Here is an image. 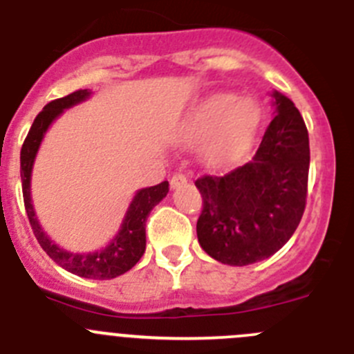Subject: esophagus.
<instances>
[{"mask_svg":"<svg viewBox=\"0 0 354 354\" xmlns=\"http://www.w3.org/2000/svg\"><path fill=\"white\" fill-rule=\"evenodd\" d=\"M187 180V177H186V174H183V171H177V174H174V177H171V187H180L183 186L184 183H186Z\"/></svg>","mask_w":354,"mask_h":354,"instance_id":"34e87169","label":"esophagus"}]
</instances>
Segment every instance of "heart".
Returning a JSON list of instances; mask_svg holds the SVG:
<instances>
[{"label":"heart","mask_w":354,"mask_h":354,"mask_svg":"<svg viewBox=\"0 0 354 354\" xmlns=\"http://www.w3.org/2000/svg\"><path fill=\"white\" fill-rule=\"evenodd\" d=\"M259 108L248 99L234 93H214L189 111L184 120L186 142L207 140L205 156L211 161H223L245 149L259 124Z\"/></svg>","instance_id":"1"}]
</instances>
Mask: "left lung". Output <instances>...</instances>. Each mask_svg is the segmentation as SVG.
<instances>
[{
  "instance_id": "left-lung-1",
  "label": "left lung",
  "mask_w": 354,
  "mask_h": 354,
  "mask_svg": "<svg viewBox=\"0 0 354 354\" xmlns=\"http://www.w3.org/2000/svg\"><path fill=\"white\" fill-rule=\"evenodd\" d=\"M278 113L257 154L225 175L195 180L202 195L196 236L221 264L248 266L271 257L298 228L306 205L310 147L301 113L274 92Z\"/></svg>"
}]
</instances>
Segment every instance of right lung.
I'll return each mask as SVG.
<instances>
[{"mask_svg":"<svg viewBox=\"0 0 354 354\" xmlns=\"http://www.w3.org/2000/svg\"><path fill=\"white\" fill-rule=\"evenodd\" d=\"M88 97V90H76V92L68 93V95L44 106L42 111L37 115V118L31 124L30 133H28L23 149H21V180H23V198L28 220H30L33 234H35L44 252L48 253L56 264L62 266L64 270L71 271V273L77 274V277L93 278V280H109V278L120 277L126 271H129L145 253V221L149 218L150 211L154 209V205H158L167 196L168 180H162L161 184H156L152 187L140 189L134 195L129 209H127L120 232L115 236V239L104 250L93 253H68L62 250L60 246H56L37 221L30 196L31 168H33V161H35L37 150H39L44 134L51 126V122L64 109L71 108V106L77 104V102L84 101Z\"/></svg>","mask_w":354,"mask_h":354,"instance_id":"obj_1","label":"right lung"}]
</instances>
